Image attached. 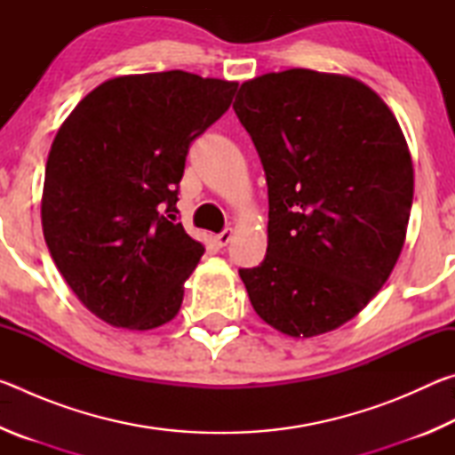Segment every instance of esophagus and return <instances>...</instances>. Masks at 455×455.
<instances>
[{
	"label": "esophagus",
	"instance_id": "obj_1",
	"mask_svg": "<svg viewBox=\"0 0 455 455\" xmlns=\"http://www.w3.org/2000/svg\"><path fill=\"white\" fill-rule=\"evenodd\" d=\"M230 238H233V228H225L222 233L214 236V243H217L219 246H227L230 243Z\"/></svg>",
	"mask_w": 455,
	"mask_h": 455
}]
</instances>
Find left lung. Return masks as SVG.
I'll return each instance as SVG.
<instances>
[{"mask_svg":"<svg viewBox=\"0 0 455 455\" xmlns=\"http://www.w3.org/2000/svg\"><path fill=\"white\" fill-rule=\"evenodd\" d=\"M233 108L268 187L265 260L238 268L251 303L284 335L333 331L403 249L413 166L402 128L363 82L303 68L244 82Z\"/></svg>","mask_w":455,"mask_h":455,"instance_id":"1","label":"left lung"}]
</instances>
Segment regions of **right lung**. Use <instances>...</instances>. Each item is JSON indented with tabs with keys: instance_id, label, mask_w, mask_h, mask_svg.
Instances as JSON below:
<instances>
[{
	"instance_id": "add662e5",
	"label": "right lung",
	"mask_w": 455,
	"mask_h": 455,
	"mask_svg": "<svg viewBox=\"0 0 455 455\" xmlns=\"http://www.w3.org/2000/svg\"><path fill=\"white\" fill-rule=\"evenodd\" d=\"M236 86L182 70L120 76L60 126L45 164L44 238L96 317L132 331L176 317L204 252L174 222L184 163Z\"/></svg>"
}]
</instances>
